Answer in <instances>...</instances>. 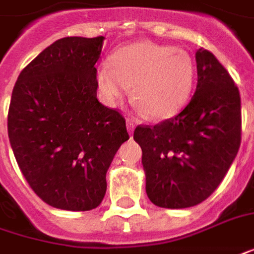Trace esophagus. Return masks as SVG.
<instances>
[{
	"label": "esophagus",
	"mask_w": 254,
	"mask_h": 254,
	"mask_svg": "<svg viewBox=\"0 0 254 254\" xmlns=\"http://www.w3.org/2000/svg\"><path fill=\"white\" fill-rule=\"evenodd\" d=\"M127 132H129V134H132L133 133V130H134V124L130 120H127Z\"/></svg>",
	"instance_id": "esophagus-1"
}]
</instances>
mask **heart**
<instances>
[{
	"instance_id": "1",
	"label": "heart",
	"mask_w": 254,
	"mask_h": 254,
	"mask_svg": "<svg viewBox=\"0 0 254 254\" xmlns=\"http://www.w3.org/2000/svg\"><path fill=\"white\" fill-rule=\"evenodd\" d=\"M196 66L185 50L153 41H136L117 50L110 65L97 69L100 96L110 107L118 105L132 87V98L153 121L175 117L189 101Z\"/></svg>"
}]
</instances>
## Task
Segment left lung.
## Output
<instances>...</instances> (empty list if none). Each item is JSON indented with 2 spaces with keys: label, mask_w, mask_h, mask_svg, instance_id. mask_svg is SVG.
Here are the masks:
<instances>
[{
  "label": "left lung",
  "mask_w": 254,
  "mask_h": 254,
  "mask_svg": "<svg viewBox=\"0 0 254 254\" xmlns=\"http://www.w3.org/2000/svg\"><path fill=\"white\" fill-rule=\"evenodd\" d=\"M197 86L185 110L154 127H137L146 193L153 204L186 208L218 188L241 146V96L228 70L196 51Z\"/></svg>",
  "instance_id": "8db88e82"
}]
</instances>
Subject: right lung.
Returning a JSON list of instances; mask_svg holds the SVG:
<instances>
[{"label": "right lung", "instance_id": "1", "mask_svg": "<svg viewBox=\"0 0 254 254\" xmlns=\"http://www.w3.org/2000/svg\"><path fill=\"white\" fill-rule=\"evenodd\" d=\"M104 37H64L26 66L12 91L8 136L27 184L48 206L93 210L107 171L129 139L118 111L97 100Z\"/></svg>", "mask_w": 254, "mask_h": 254}]
</instances>
